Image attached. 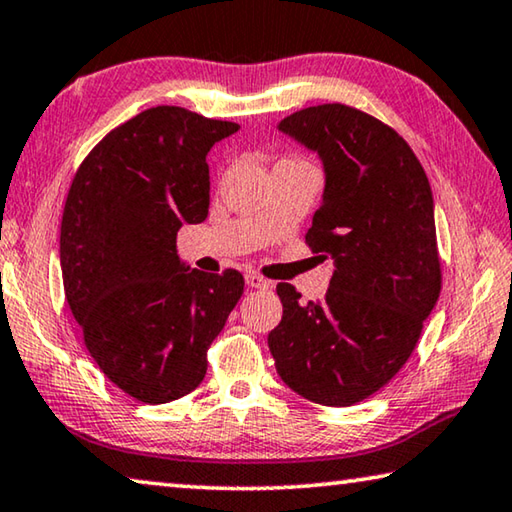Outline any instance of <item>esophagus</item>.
<instances>
[{
    "label": "esophagus",
    "mask_w": 512,
    "mask_h": 512,
    "mask_svg": "<svg viewBox=\"0 0 512 512\" xmlns=\"http://www.w3.org/2000/svg\"><path fill=\"white\" fill-rule=\"evenodd\" d=\"M246 282H248L250 289H269L271 287V282L262 278L259 273H246Z\"/></svg>",
    "instance_id": "34e87169"
}]
</instances>
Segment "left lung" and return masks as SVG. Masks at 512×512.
<instances>
[{
  "label": "left lung",
  "instance_id": "1",
  "mask_svg": "<svg viewBox=\"0 0 512 512\" xmlns=\"http://www.w3.org/2000/svg\"><path fill=\"white\" fill-rule=\"evenodd\" d=\"M278 127L323 161L326 191L305 241L335 273L316 303L280 282L269 348L296 394L346 408L401 371L440 298L431 184L403 136L348 104L300 109Z\"/></svg>",
  "mask_w": 512,
  "mask_h": 512
}]
</instances>
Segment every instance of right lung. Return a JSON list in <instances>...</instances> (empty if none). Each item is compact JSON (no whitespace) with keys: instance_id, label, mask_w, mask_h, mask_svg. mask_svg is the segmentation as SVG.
Returning <instances> with one entry per match:
<instances>
[{"instance_id":"obj_1","label":"right lung","mask_w":512,"mask_h":512,"mask_svg":"<svg viewBox=\"0 0 512 512\" xmlns=\"http://www.w3.org/2000/svg\"><path fill=\"white\" fill-rule=\"evenodd\" d=\"M237 123L152 107L104 136L70 184L61 221L66 300L113 385L159 405L193 392L243 294V275L189 271L177 232L209 212L207 152Z\"/></svg>"}]
</instances>
